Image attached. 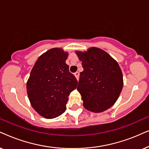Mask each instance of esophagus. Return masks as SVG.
Segmentation results:
<instances>
[{
  "instance_id": "esophagus-1",
  "label": "esophagus",
  "mask_w": 149,
  "mask_h": 149,
  "mask_svg": "<svg viewBox=\"0 0 149 149\" xmlns=\"http://www.w3.org/2000/svg\"><path fill=\"white\" fill-rule=\"evenodd\" d=\"M74 76L75 77H76V78L77 79V80H79V76H80V74H79L78 72H76L74 73Z\"/></svg>"
}]
</instances>
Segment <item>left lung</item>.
Returning <instances> with one entry per match:
<instances>
[{"label":"left lung","instance_id":"1","mask_svg":"<svg viewBox=\"0 0 149 149\" xmlns=\"http://www.w3.org/2000/svg\"><path fill=\"white\" fill-rule=\"evenodd\" d=\"M76 54L84 69L77 87L83 106L93 112L106 111L115 104L123 86L119 65L106 51L96 47L76 51Z\"/></svg>","mask_w":149,"mask_h":149}]
</instances>
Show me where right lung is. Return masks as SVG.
I'll list each match as a JSON object with an SVG mask.
<instances>
[{
  "instance_id": "right-lung-1",
  "label": "right lung",
  "mask_w": 149,
  "mask_h": 149,
  "mask_svg": "<svg viewBox=\"0 0 149 149\" xmlns=\"http://www.w3.org/2000/svg\"><path fill=\"white\" fill-rule=\"evenodd\" d=\"M68 52L61 47L52 48L39 57L26 83L32 107L45 118L58 117L66 110L71 92L78 81L66 64Z\"/></svg>"
}]
</instances>
